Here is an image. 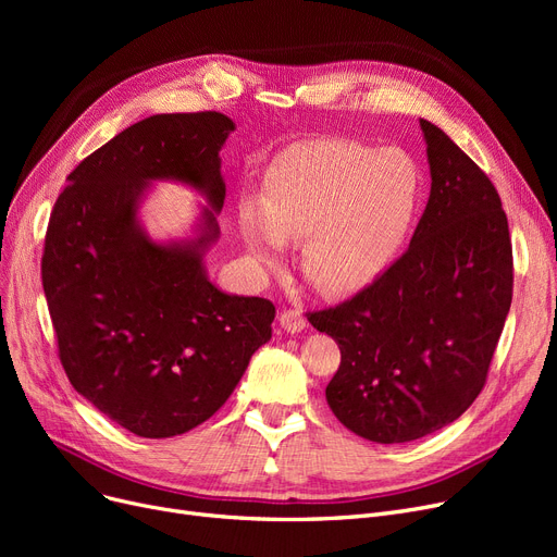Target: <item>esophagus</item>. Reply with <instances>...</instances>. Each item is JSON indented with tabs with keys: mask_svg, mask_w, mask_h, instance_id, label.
Returning a JSON list of instances; mask_svg holds the SVG:
<instances>
[{
	"mask_svg": "<svg viewBox=\"0 0 557 557\" xmlns=\"http://www.w3.org/2000/svg\"><path fill=\"white\" fill-rule=\"evenodd\" d=\"M280 325H282V330L296 334V332H302L307 327V318L298 309H284L280 313Z\"/></svg>",
	"mask_w": 557,
	"mask_h": 557,
	"instance_id": "1",
	"label": "esophagus"
}]
</instances>
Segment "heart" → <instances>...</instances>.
Wrapping results in <instances>:
<instances>
[{
	"label": "heart",
	"mask_w": 557,
	"mask_h": 557,
	"mask_svg": "<svg viewBox=\"0 0 557 557\" xmlns=\"http://www.w3.org/2000/svg\"><path fill=\"white\" fill-rule=\"evenodd\" d=\"M418 191V164L395 146L307 139L271 164L259 208L246 205L239 230L259 267H280L284 242H302L307 282L327 296L352 294L397 250Z\"/></svg>",
	"instance_id": "obj_1"
}]
</instances>
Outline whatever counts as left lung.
<instances>
[{"mask_svg": "<svg viewBox=\"0 0 557 557\" xmlns=\"http://www.w3.org/2000/svg\"><path fill=\"white\" fill-rule=\"evenodd\" d=\"M426 210L408 250L349 300L309 311L341 347L327 404L372 443H411L479 397L512 302L508 219L485 171L426 120Z\"/></svg>", "mask_w": 557, "mask_h": 557, "instance_id": "obj_1", "label": "left lung"}]
</instances>
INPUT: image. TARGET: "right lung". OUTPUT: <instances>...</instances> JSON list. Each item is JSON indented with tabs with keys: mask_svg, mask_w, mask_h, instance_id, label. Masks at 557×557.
I'll return each mask as SVG.
<instances>
[{
	"mask_svg": "<svg viewBox=\"0 0 557 557\" xmlns=\"http://www.w3.org/2000/svg\"><path fill=\"white\" fill-rule=\"evenodd\" d=\"M234 124L205 112L153 114L87 156L55 198L42 288L70 384L139 437H171L210 420L271 341L275 307L227 296L202 269L219 237L205 212L198 239L158 246L137 225L149 181L194 185L219 212V151Z\"/></svg>",
	"mask_w": 557,
	"mask_h": 557,
	"instance_id": "1",
	"label": "right lung"
}]
</instances>
